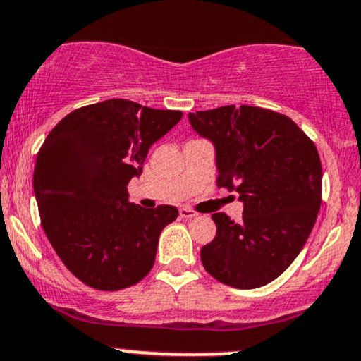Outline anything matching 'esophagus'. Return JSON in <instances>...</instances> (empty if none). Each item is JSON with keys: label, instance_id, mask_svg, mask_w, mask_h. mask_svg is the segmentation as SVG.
I'll return each instance as SVG.
<instances>
[{"label": "esophagus", "instance_id": "34e87169", "mask_svg": "<svg viewBox=\"0 0 361 361\" xmlns=\"http://www.w3.org/2000/svg\"><path fill=\"white\" fill-rule=\"evenodd\" d=\"M197 212L193 211V209L190 207H181L180 209V217H183V219H192V217H195Z\"/></svg>", "mask_w": 361, "mask_h": 361}]
</instances>
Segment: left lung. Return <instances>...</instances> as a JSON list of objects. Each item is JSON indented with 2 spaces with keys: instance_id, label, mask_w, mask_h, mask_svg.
<instances>
[{
  "instance_id": "1",
  "label": "left lung",
  "mask_w": 361,
  "mask_h": 361,
  "mask_svg": "<svg viewBox=\"0 0 361 361\" xmlns=\"http://www.w3.org/2000/svg\"><path fill=\"white\" fill-rule=\"evenodd\" d=\"M188 120L216 147L217 187L243 202L241 223L212 214L216 238L202 247V264L228 286H264L290 267L315 224L322 202L315 144L286 114L255 106L197 111Z\"/></svg>"
}]
</instances>
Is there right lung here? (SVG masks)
<instances>
[{
	"label": "right lung",
	"mask_w": 361,
	"mask_h": 361,
	"mask_svg": "<svg viewBox=\"0 0 361 361\" xmlns=\"http://www.w3.org/2000/svg\"><path fill=\"white\" fill-rule=\"evenodd\" d=\"M183 113L109 99L71 111L54 126L35 159L34 193L44 233L75 277L101 291L144 279L156 260L173 205L128 202L150 145Z\"/></svg>",
	"instance_id": "1"
}]
</instances>
